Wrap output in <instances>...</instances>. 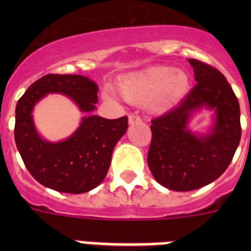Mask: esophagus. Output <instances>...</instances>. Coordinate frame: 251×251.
Segmentation results:
<instances>
[{
    "instance_id": "1",
    "label": "esophagus",
    "mask_w": 251,
    "mask_h": 251,
    "mask_svg": "<svg viewBox=\"0 0 251 251\" xmlns=\"http://www.w3.org/2000/svg\"><path fill=\"white\" fill-rule=\"evenodd\" d=\"M141 121H142L141 117H139L138 114L133 113L129 116V124H131V125H133V124H138V122H141Z\"/></svg>"
}]
</instances>
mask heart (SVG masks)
I'll use <instances>...</instances> for the list:
<instances>
[{"label": "heart", "instance_id": "1", "mask_svg": "<svg viewBox=\"0 0 251 251\" xmlns=\"http://www.w3.org/2000/svg\"><path fill=\"white\" fill-rule=\"evenodd\" d=\"M190 78L182 70L172 66H155L126 76L120 84L121 95L137 105L150 104L153 110L165 112L187 94ZM110 100V94H105Z\"/></svg>", "mask_w": 251, "mask_h": 251}]
</instances>
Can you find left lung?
Here are the masks:
<instances>
[{"mask_svg": "<svg viewBox=\"0 0 251 251\" xmlns=\"http://www.w3.org/2000/svg\"><path fill=\"white\" fill-rule=\"evenodd\" d=\"M195 84L178 105L153 118L147 163L157 182L169 190L189 191L206 186L226 172L241 139L240 104L218 69L190 58ZM201 107L215 110L211 133H191V114Z\"/></svg>", "mask_w": 251, "mask_h": 251, "instance_id": "8db88e82", "label": "left lung"}]
</instances>
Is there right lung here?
Instances as JSON below:
<instances>
[{
  "label": "right lung",
  "mask_w": 251,
  "mask_h": 251,
  "mask_svg": "<svg viewBox=\"0 0 251 251\" xmlns=\"http://www.w3.org/2000/svg\"><path fill=\"white\" fill-rule=\"evenodd\" d=\"M98 84L83 75L48 74L28 87L15 108L14 137L23 163L41 185L69 194H82L101 183L112 152L127 129V117L108 120L94 116ZM50 92L69 96L87 117L72 137L52 144L37 134L32 120L34 104Z\"/></svg>",
  "instance_id": "add662e5"
}]
</instances>
